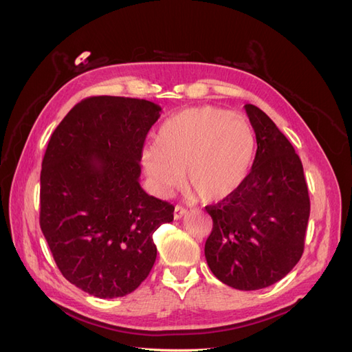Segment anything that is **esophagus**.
Returning a JSON list of instances; mask_svg holds the SVG:
<instances>
[{
    "instance_id": "34e87169",
    "label": "esophagus",
    "mask_w": 352,
    "mask_h": 352,
    "mask_svg": "<svg viewBox=\"0 0 352 352\" xmlns=\"http://www.w3.org/2000/svg\"><path fill=\"white\" fill-rule=\"evenodd\" d=\"M188 210L185 208V207H182V206H176L175 207V219L177 220V219H182V217H185V216H188Z\"/></svg>"
}]
</instances>
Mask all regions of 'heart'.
<instances>
[{
	"instance_id": "heart-1",
	"label": "heart",
	"mask_w": 352,
	"mask_h": 352,
	"mask_svg": "<svg viewBox=\"0 0 352 352\" xmlns=\"http://www.w3.org/2000/svg\"><path fill=\"white\" fill-rule=\"evenodd\" d=\"M257 151L252 126L232 111L201 105L168 117L155 142L141 151V167L151 190L167 197L182 180L206 202L221 201L243 185Z\"/></svg>"
}]
</instances>
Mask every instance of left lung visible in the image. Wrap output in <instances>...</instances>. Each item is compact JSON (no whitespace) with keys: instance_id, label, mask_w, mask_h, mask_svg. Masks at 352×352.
<instances>
[{"instance_id":"obj_1","label":"left lung","mask_w":352,"mask_h":352,"mask_svg":"<svg viewBox=\"0 0 352 352\" xmlns=\"http://www.w3.org/2000/svg\"><path fill=\"white\" fill-rule=\"evenodd\" d=\"M257 140L251 172L235 194L206 210L210 270L241 291L263 289L289 273L304 252L310 197L292 144L270 117L245 105Z\"/></svg>"}]
</instances>
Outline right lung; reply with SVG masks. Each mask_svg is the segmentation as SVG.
Masks as SVG:
<instances>
[{
	"instance_id": "right-lung-1",
	"label": "right lung",
	"mask_w": 352,
	"mask_h": 352,
	"mask_svg": "<svg viewBox=\"0 0 352 352\" xmlns=\"http://www.w3.org/2000/svg\"><path fill=\"white\" fill-rule=\"evenodd\" d=\"M162 107L89 97L52 132L41 170V230L61 274L98 298L133 292L157 257L153 233L175 207L140 185V157Z\"/></svg>"
}]
</instances>
